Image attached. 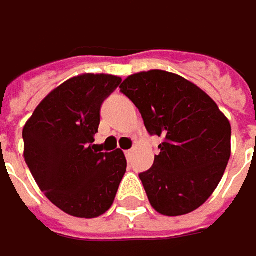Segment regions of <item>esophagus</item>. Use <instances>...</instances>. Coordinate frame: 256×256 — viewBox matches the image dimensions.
<instances>
[{
	"label": "esophagus",
	"instance_id": "esophagus-1",
	"mask_svg": "<svg viewBox=\"0 0 256 256\" xmlns=\"http://www.w3.org/2000/svg\"><path fill=\"white\" fill-rule=\"evenodd\" d=\"M131 156H132V150H126V151H125V157L130 158Z\"/></svg>",
	"mask_w": 256,
	"mask_h": 256
}]
</instances>
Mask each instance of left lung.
<instances>
[{"mask_svg":"<svg viewBox=\"0 0 256 256\" xmlns=\"http://www.w3.org/2000/svg\"><path fill=\"white\" fill-rule=\"evenodd\" d=\"M151 135L164 140L152 167L140 174L148 200L164 216L200 208L230 158V124L198 86L166 70L140 72L121 84Z\"/></svg>","mask_w":256,"mask_h":256,"instance_id":"left-lung-1","label":"left lung"}]
</instances>
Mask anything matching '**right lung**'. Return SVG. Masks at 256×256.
<instances>
[{
	"label": "right lung",
	"mask_w": 256,
	"mask_h": 256,
	"mask_svg": "<svg viewBox=\"0 0 256 256\" xmlns=\"http://www.w3.org/2000/svg\"><path fill=\"white\" fill-rule=\"evenodd\" d=\"M121 80L104 73L74 76L46 96L22 128L24 160L36 183L74 218L109 210L126 172L121 150L100 152L94 144L100 105Z\"/></svg>",
	"instance_id": "1"
}]
</instances>
